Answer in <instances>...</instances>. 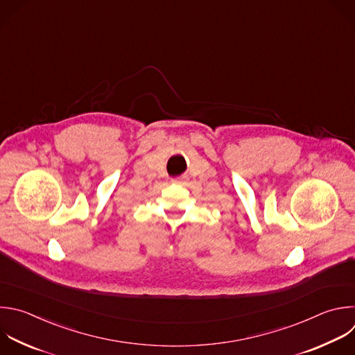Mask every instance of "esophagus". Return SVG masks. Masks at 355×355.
I'll list each match as a JSON object with an SVG mask.
<instances>
[{
    "instance_id": "1",
    "label": "esophagus",
    "mask_w": 355,
    "mask_h": 355,
    "mask_svg": "<svg viewBox=\"0 0 355 355\" xmlns=\"http://www.w3.org/2000/svg\"><path fill=\"white\" fill-rule=\"evenodd\" d=\"M174 182H182V178H178V180H174Z\"/></svg>"
}]
</instances>
